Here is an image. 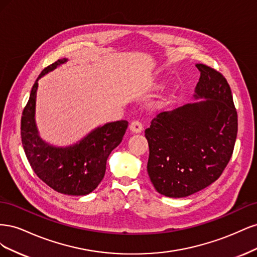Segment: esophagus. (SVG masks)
Segmentation results:
<instances>
[{
	"label": "esophagus",
	"mask_w": 257,
	"mask_h": 257,
	"mask_svg": "<svg viewBox=\"0 0 257 257\" xmlns=\"http://www.w3.org/2000/svg\"><path fill=\"white\" fill-rule=\"evenodd\" d=\"M130 131L132 132V133H134V134L142 133V131H143V124H142V122L138 121V120H135V121L132 122L130 124Z\"/></svg>",
	"instance_id": "34e87169"
}]
</instances>
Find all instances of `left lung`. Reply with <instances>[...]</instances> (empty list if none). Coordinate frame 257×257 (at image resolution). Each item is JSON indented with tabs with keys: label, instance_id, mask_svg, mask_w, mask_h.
Returning a JSON list of instances; mask_svg holds the SVG:
<instances>
[{
	"label": "left lung",
	"instance_id": "obj_1",
	"mask_svg": "<svg viewBox=\"0 0 257 257\" xmlns=\"http://www.w3.org/2000/svg\"><path fill=\"white\" fill-rule=\"evenodd\" d=\"M194 98L161 112L145 135L149 145L147 170L155 190L167 197H186L219 178L231 158L238 116L225 77L205 64Z\"/></svg>",
	"mask_w": 257,
	"mask_h": 257
}]
</instances>
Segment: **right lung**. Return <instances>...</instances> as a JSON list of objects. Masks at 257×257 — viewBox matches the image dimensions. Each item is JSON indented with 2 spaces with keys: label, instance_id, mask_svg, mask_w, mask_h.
Here are the masks:
<instances>
[{
  "label": "right lung",
  "instance_id": "right-lung-1",
  "mask_svg": "<svg viewBox=\"0 0 257 257\" xmlns=\"http://www.w3.org/2000/svg\"><path fill=\"white\" fill-rule=\"evenodd\" d=\"M67 59L46 67L36 79L21 116V142L28 161L37 177L54 191L66 195H87L103 180L106 162L125 134V120L106 123L68 147L49 145L41 138L35 121L38 79Z\"/></svg>",
  "mask_w": 257,
  "mask_h": 257
}]
</instances>
